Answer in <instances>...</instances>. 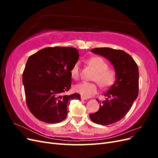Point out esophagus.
Instances as JSON below:
<instances>
[{
    "label": "esophagus",
    "instance_id": "esophagus-1",
    "mask_svg": "<svg viewBox=\"0 0 158 158\" xmlns=\"http://www.w3.org/2000/svg\"><path fill=\"white\" fill-rule=\"evenodd\" d=\"M81 99H82V100H86V99H88V98L84 97V96H81Z\"/></svg>",
    "mask_w": 158,
    "mask_h": 158
}]
</instances>
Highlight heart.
Segmentation results:
<instances>
[{
    "mask_svg": "<svg viewBox=\"0 0 158 158\" xmlns=\"http://www.w3.org/2000/svg\"><path fill=\"white\" fill-rule=\"evenodd\" d=\"M87 63L95 71L93 80L96 81L100 86L106 88L111 85L115 80V73L109 69L105 60L100 56H95L87 60ZM71 77L78 80L80 76V63H76L70 70ZM74 89L76 93L85 97H91L98 92V85L96 83L82 82L74 85Z\"/></svg>",
    "mask_w": 158,
    "mask_h": 158,
    "instance_id": "b5f03b06",
    "label": "heart"
}]
</instances>
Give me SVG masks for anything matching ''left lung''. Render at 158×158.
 <instances>
[{"label": "left lung", "mask_w": 158, "mask_h": 158, "mask_svg": "<svg viewBox=\"0 0 158 158\" xmlns=\"http://www.w3.org/2000/svg\"><path fill=\"white\" fill-rule=\"evenodd\" d=\"M91 51L103 56L112 64L116 79L104 94L106 99L102 102L97 99L99 109L89 116L91 120L98 125H111L126 115L138 97V67L132 56L124 51L102 47L92 49Z\"/></svg>", "instance_id": "8db88e82"}]
</instances>
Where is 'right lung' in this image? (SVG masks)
Masks as SVG:
<instances>
[{"mask_svg":"<svg viewBox=\"0 0 158 158\" xmlns=\"http://www.w3.org/2000/svg\"><path fill=\"white\" fill-rule=\"evenodd\" d=\"M76 49L47 47L31 55L22 76L27 106L39 120L58 123L66 118L70 100L80 95L62 94L71 86L70 70L78 60Z\"/></svg>","mask_w":158,"mask_h":158,"instance_id":"1","label":"right lung"}]
</instances>
